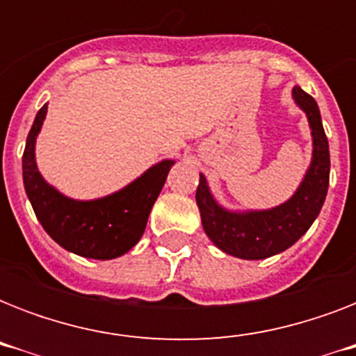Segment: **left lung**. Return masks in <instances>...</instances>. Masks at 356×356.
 <instances>
[{
    "instance_id": "obj_1",
    "label": "left lung",
    "mask_w": 356,
    "mask_h": 356,
    "mask_svg": "<svg viewBox=\"0 0 356 356\" xmlns=\"http://www.w3.org/2000/svg\"><path fill=\"white\" fill-rule=\"evenodd\" d=\"M292 97L307 116L312 136L310 164L292 197L262 211H233L218 203L205 175L200 173L195 203L203 231L218 249L236 259L260 260L286 251L309 231L325 203L331 156L320 108L314 97L298 85L293 86Z\"/></svg>"
}]
</instances>
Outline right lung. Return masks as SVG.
Instances as JSON below:
<instances>
[{
	"mask_svg": "<svg viewBox=\"0 0 356 356\" xmlns=\"http://www.w3.org/2000/svg\"><path fill=\"white\" fill-rule=\"evenodd\" d=\"M47 114V103L36 113L25 142L22 173L42 227L70 253L111 260L133 249L145 231L149 212L175 161L164 159L113 194L96 200H74L42 177L36 166V138Z\"/></svg>",
	"mask_w": 356,
	"mask_h": 356,
	"instance_id": "right-lung-1",
	"label": "right lung"
}]
</instances>
